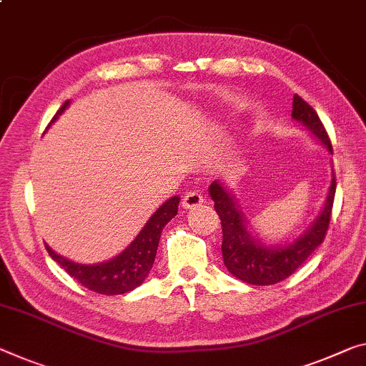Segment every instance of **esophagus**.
<instances>
[{
  "label": "esophagus",
  "mask_w": 366,
  "mask_h": 366,
  "mask_svg": "<svg viewBox=\"0 0 366 366\" xmlns=\"http://www.w3.org/2000/svg\"><path fill=\"white\" fill-rule=\"evenodd\" d=\"M182 204L184 209H194V207L202 204V196L199 193H196V191H189V193L183 198Z\"/></svg>",
  "instance_id": "34e87169"
}]
</instances>
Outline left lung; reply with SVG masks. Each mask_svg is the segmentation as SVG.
I'll use <instances>...</instances> for the list:
<instances>
[{
    "label": "left lung",
    "instance_id": "1",
    "mask_svg": "<svg viewBox=\"0 0 366 366\" xmlns=\"http://www.w3.org/2000/svg\"><path fill=\"white\" fill-rule=\"evenodd\" d=\"M291 117L300 122L311 134V137L316 139L332 155V145L317 112L297 94L293 98ZM209 196L214 201V209L221 219L224 265L244 283L267 286L280 283L293 274L324 242L334 204L335 178L332 172L327 198L319 216L309 224L300 237L288 244H263L260 239L255 237L237 199L222 179H214L209 184Z\"/></svg>",
    "mask_w": 366,
    "mask_h": 366
}]
</instances>
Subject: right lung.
<instances>
[{"instance_id":"1","label":"right lung","mask_w":366,"mask_h":366,"mask_svg":"<svg viewBox=\"0 0 366 366\" xmlns=\"http://www.w3.org/2000/svg\"><path fill=\"white\" fill-rule=\"evenodd\" d=\"M69 104L70 101H66L61 106L57 114L54 116L52 122L59 119V116L69 108ZM178 204L179 196H172L170 199H167L145 222L137 237L119 255L106 262L86 265V263L71 262L69 258L55 254L49 245H46L47 252L71 278H75L78 283H81L94 293L106 296L129 293V291L142 285L150 273L152 265L155 262L157 249H159L162 230L177 216Z\"/></svg>"}]
</instances>
